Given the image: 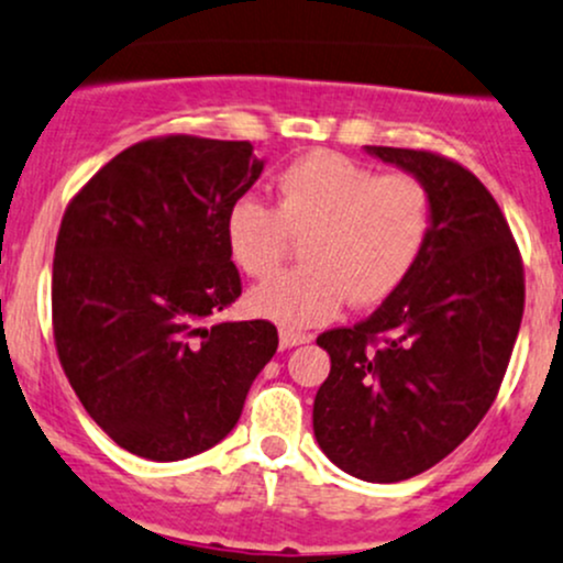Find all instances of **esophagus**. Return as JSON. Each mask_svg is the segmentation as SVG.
Segmentation results:
<instances>
[{
	"mask_svg": "<svg viewBox=\"0 0 563 563\" xmlns=\"http://www.w3.org/2000/svg\"><path fill=\"white\" fill-rule=\"evenodd\" d=\"M312 342V333H301V331H291V329H280V347L291 350L299 347V344Z\"/></svg>",
	"mask_w": 563,
	"mask_h": 563,
	"instance_id": "esophagus-1",
	"label": "esophagus"
}]
</instances>
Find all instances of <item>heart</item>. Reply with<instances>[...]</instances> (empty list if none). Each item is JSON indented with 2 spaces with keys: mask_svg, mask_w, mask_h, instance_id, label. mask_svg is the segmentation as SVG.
I'll list each match as a JSON object with an SVG mask.
<instances>
[{
  "mask_svg": "<svg viewBox=\"0 0 563 563\" xmlns=\"http://www.w3.org/2000/svg\"><path fill=\"white\" fill-rule=\"evenodd\" d=\"M275 191V208L256 195L234 197L224 240L234 267L269 277L291 234H305V264L249 296L253 314L286 329L325 323L347 299L355 307L387 299L430 243L432 197L409 173L379 176L344 154L314 150L277 173Z\"/></svg>",
  "mask_w": 563,
  "mask_h": 563,
  "instance_id": "obj_1",
  "label": "heart"
}]
</instances>
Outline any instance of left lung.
Listing matches in <instances>:
<instances>
[{
	"label": "left lung",
	"instance_id": "1",
	"mask_svg": "<svg viewBox=\"0 0 563 563\" xmlns=\"http://www.w3.org/2000/svg\"><path fill=\"white\" fill-rule=\"evenodd\" d=\"M417 176L432 234L374 314L318 336L331 374L312 406L318 446L344 473L395 484L452 454L494 404L523 314V267L489 189L432 152L366 146Z\"/></svg>",
	"mask_w": 563,
	"mask_h": 563
}]
</instances>
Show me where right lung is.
Listing matches in <instances>:
<instances>
[{
    "mask_svg": "<svg viewBox=\"0 0 563 563\" xmlns=\"http://www.w3.org/2000/svg\"><path fill=\"white\" fill-rule=\"evenodd\" d=\"M249 141H141L69 202L53 262L60 366L117 446L178 462L216 446L277 350L240 296L224 213L262 176Z\"/></svg>",
    "mask_w": 563,
    "mask_h": 563,
    "instance_id": "add662e5",
    "label": "right lung"
}]
</instances>
